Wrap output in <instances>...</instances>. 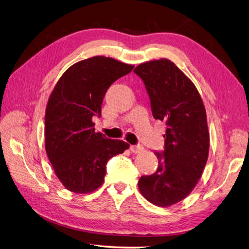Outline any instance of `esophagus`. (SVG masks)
Listing matches in <instances>:
<instances>
[{"mask_svg":"<svg viewBox=\"0 0 249 249\" xmlns=\"http://www.w3.org/2000/svg\"><path fill=\"white\" fill-rule=\"evenodd\" d=\"M144 148L142 145H131L130 146V151L133 152V154H139V152L143 151Z\"/></svg>","mask_w":249,"mask_h":249,"instance_id":"esophagus-1","label":"esophagus"}]
</instances>
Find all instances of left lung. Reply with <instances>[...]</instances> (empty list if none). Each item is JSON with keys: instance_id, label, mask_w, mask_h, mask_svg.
<instances>
[{"instance_id": "left-lung-1", "label": "left lung", "mask_w": 249, "mask_h": 249, "mask_svg": "<svg viewBox=\"0 0 249 249\" xmlns=\"http://www.w3.org/2000/svg\"><path fill=\"white\" fill-rule=\"evenodd\" d=\"M133 72L144 83L152 116L166 125L164 150L155 151L158 169L140 178L139 189L155 205L170 206L191 193L206 165V111L194 83L171 61L146 62Z\"/></svg>"}]
</instances>
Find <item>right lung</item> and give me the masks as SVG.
<instances>
[{
  "label": "right lung",
  "instance_id": "right-lung-1",
  "mask_svg": "<svg viewBox=\"0 0 249 249\" xmlns=\"http://www.w3.org/2000/svg\"><path fill=\"white\" fill-rule=\"evenodd\" d=\"M133 69L106 56L73 64L63 73L48 100L45 148L55 176L68 190L87 194L104 182L106 165L129 145L94 132L92 118L114 81Z\"/></svg>",
  "mask_w": 249,
  "mask_h": 249
}]
</instances>
